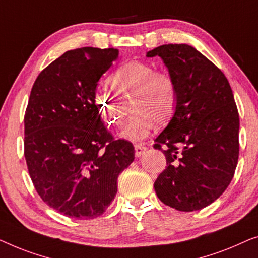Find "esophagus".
Here are the masks:
<instances>
[{
  "mask_svg": "<svg viewBox=\"0 0 258 258\" xmlns=\"http://www.w3.org/2000/svg\"><path fill=\"white\" fill-rule=\"evenodd\" d=\"M134 150H136V155L137 157H141L145 153V151L147 150L144 145H134Z\"/></svg>",
  "mask_w": 258,
  "mask_h": 258,
  "instance_id": "obj_1",
  "label": "esophagus"
}]
</instances>
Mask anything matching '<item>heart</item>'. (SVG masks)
<instances>
[{
	"mask_svg": "<svg viewBox=\"0 0 258 258\" xmlns=\"http://www.w3.org/2000/svg\"><path fill=\"white\" fill-rule=\"evenodd\" d=\"M119 98L133 97L130 119L119 136L122 139L139 143L157 124H165L172 118L177 101V89L173 76L167 71H157L152 64L131 60L121 65L107 79ZM93 104L104 122L119 127L124 111L118 98L103 90L93 96Z\"/></svg>",
	"mask_w": 258,
	"mask_h": 258,
	"instance_id": "b5f03b06",
	"label": "heart"
}]
</instances>
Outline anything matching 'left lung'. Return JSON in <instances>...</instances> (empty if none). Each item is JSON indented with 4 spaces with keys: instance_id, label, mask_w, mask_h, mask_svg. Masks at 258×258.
<instances>
[{
    "instance_id": "8db88e82",
    "label": "left lung",
    "mask_w": 258,
    "mask_h": 258,
    "mask_svg": "<svg viewBox=\"0 0 258 258\" xmlns=\"http://www.w3.org/2000/svg\"><path fill=\"white\" fill-rule=\"evenodd\" d=\"M146 56L161 58L177 89L174 115L154 140L167 162L155 193L176 210L202 209L227 189L237 166L239 118L233 91L223 72L193 46L165 44Z\"/></svg>"
}]
</instances>
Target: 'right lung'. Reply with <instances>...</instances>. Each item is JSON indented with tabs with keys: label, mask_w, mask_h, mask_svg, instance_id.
<instances>
[{
	"label": "right lung",
	"mask_w": 258,
	"mask_h": 258,
	"mask_svg": "<svg viewBox=\"0 0 258 258\" xmlns=\"http://www.w3.org/2000/svg\"><path fill=\"white\" fill-rule=\"evenodd\" d=\"M117 49L70 50L32 86L24 115V157L46 205L68 217L100 216L117 194L118 176L134 160L133 145L114 140L94 107L101 76Z\"/></svg>",
	"instance_id": "1"
}]
</instances>
